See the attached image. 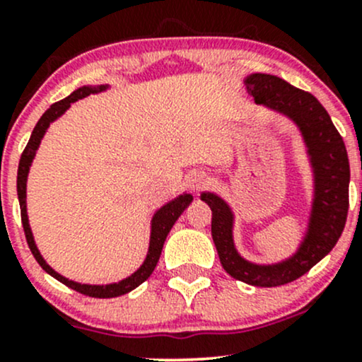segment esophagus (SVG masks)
<instances>
[{"label":"esophagus","mask_w":362,"mask_h":362,"mask_svg":"<svg viewBox=\"0 0 362 362\" xmlns=\"http://www.w3.org/2000/svg\"><path fill=\"white\" fill-rule=\"evenodd\" d=\"M189 185L190 189L195 190V192H199V190H202L204 187L209 185V177H207L206 173H194V175L190 177Z\"/></svg>","instance_id":"esophagus-1"}]
</instances>
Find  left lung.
Segmentation results:
<instances>
[{"instance_id": "8db88e82", "label": "left lung", "mask_w": 362, "mask_h": 362, "mask_svg": "<svg viewBox=\"0 0 362 362\" xmlns=\"http://www.w3.org/2000/svg\"><path fill=\"white\" fill-rule=\"evenodd\" d=\"M247 90L255 103H264L293 119L305 136L315 168V202L308 233L291 259L276 265H253L235 250L230 207L214 194H202L201 201L213 211L211 233L224 271L247 284L274 288L300 279L339 242L347 221L351 168L342 136L313 95L262 73L247 78Z\"/></svg>"}]
</instances>
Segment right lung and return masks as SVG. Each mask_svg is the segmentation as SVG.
<instances>
[{
	"label": "right lung",
	"mask_w": 362,
	"mask_h": 362,
	"mask_svg": "<svg viewBox=\"0 0 362 362\" xmlns=\"http://www.w3.org/2000/svg\"><path fill=\"white\" fill-rule=\"evenodd\" d=\"M105 90V86H83V88H78L76 91H73L69 97L62 98V100L52 103L47 110L44 112L42 117L39 119L37 126L32 131L30 139H28L27 146H25L22 158H20L18 163V175H16V192H18V201H20V211H22V224H23V231H25V238H27L28 248H30L32 255L35 257V260L39 262L40 267L44 269L45 272L51 274L54 279H57L62 284H66L68 288H71L78 293L85 294V296H91V298H115L120 296V294H126L129 291H132L134 288H138L139 284H143L144 281L151 276L153 271H155L158 260H160L161 250H163V243L167 240V235L172 230V226L175 224L178 219V216L184 213V209L190 204L192 201V195L190 194H184L178 195L177 199L170 201L168 204H165L161 209L156 211V214L153 216V223H151V240H149V252L144 264L141 265L139 271L132 274L131 277L127 279L117 282V284H109V286H88V284H78V282L68 281L66 277L59 276L57 272H54L47 264H45L42 257H40L39 250H37L35 243H34V236H32L30 226H28V219H27V209H25V185H27V175H28V167H30L32 160H34V155L39 148L40 139H42L45 129L49 127V124L52 122L54 119H57L59 115L71 105L73 102L80 100V98L88 97L90 93H97V91Z\"/></svg>",
	"instance_id": "obj_1"
}]
</instances>
